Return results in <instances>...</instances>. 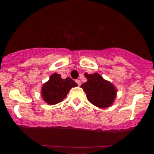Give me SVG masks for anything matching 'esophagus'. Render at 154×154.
I'll return each instance as SVG.
<instances>
[{
  "instance_id": "34e87169",
  "label": "esophagus",
  "mask_w": 154,
  "mask_h": 154,
  "mask_svg": "<svg viewBox=\"0 0 154 154\" xmlns=\"http://www.w3.org/2000/svg\"><path fill=\"white\" fill-rule=\"evenodd\" d=\"M75 82H76L78 85H79V86H80V85H81V81H80V80H76V81H75Z\"/></svg>"
}]
</instances>
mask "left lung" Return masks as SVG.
I'll return each instance as SVG.
<instances>
[{"label":"left lung","mask_w":154,"mask_h":154,"mask_svg":"<svg viewBox=\"0 0 154 154\" xmlns=\"http://www.w3.org/2000/svg\"><path fill=\"white\" fill-rule=\"evenodd\" d=\"M85 75L87 82L82 84L88 101L101 109H105L113 105L117 95V90L110 81H106L98 73Z\"/></svg>","instance_id":"left-lung-1"}]
</instances>
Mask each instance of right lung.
I'll use <instances>...</instances> for the list:
<instances>
[{
    "instance_id": "obj_1",
    "label": "right lung",
    "mask_w": 154,
    "mask_h": 154,
    "mask_svg": "<svg viewBox=\"0 0 154 154\" xmlns=\"http://www.w3.org/2000/svg\"><path fill=\"white\" fill-rule=\"evenodd\" d=\"M76 86L78 84L71 78L67 77L63 79L60 74L54 73L42 86L41 92L42 98L48 104H57L66 98L71 88Z\"/></svg>"
}]
</instances>
